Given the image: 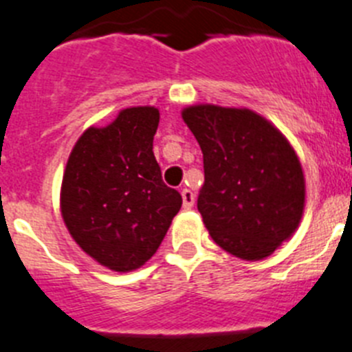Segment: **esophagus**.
Listing matches in <instances>:
<instances>
[{"mask_svg":"<svg viewBox=\"0 0 352 352\" xmlns=\"http://www.w3.org/2000/svg\"><path fill=\"white\" fill-rule=\"evenodd\" d=\"M180 195H182V201H184V208H191L192 205H195V192L191 191V189L184 188L182 191H180Z\"/></svg>","mask_w":352,"mask_h":352,"instance_id":"34e87169","label":"esophagus"}]
</instances>
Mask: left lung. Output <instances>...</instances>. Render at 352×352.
Wrapping results in <instances>:
<instances>
[{
    "label": "left lung",
    "instance_id": "left-lung-1",
    "mask_svg": "<svg viewBox=\"0 0 352 352\" xmlns=\"http://www.w3.org/2000/svg\"><path fill=\"white\" fill-rule=\"evenodd\" d=\"M204 153L198 210L214 242L242 259L270 256L298 228L305 205L302 166L289 142L247 109H184Z\"/></svg>",
    "mask_w": 352,
    "mask_h": 352
}]
</instances>
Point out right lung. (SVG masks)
<instances>
[{
	"label": "right lung",
	"instance_id": "1",
	"mask_svg": "<svg viewBox=\"0 0 352 352\" xmlns=\"http://www.w3.org/2000/svg\"><path fill=\"white\" fill-rule=\"evenodd\" d=\"M160 110H122L107 128H89L66 164L61 212L75 242L116 272L153 258L182 196L163 182L153 153Z\"/></svg>",
	"mask_w": 352,
	"mask_h": 352
}]
</instances>
